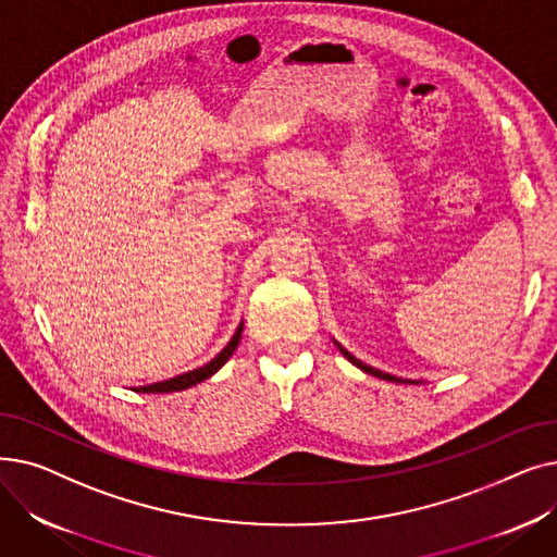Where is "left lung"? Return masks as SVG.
<instances>
[{"label": "left lung", "mask_w": 557, "mask_h": 557, "mask_svg": "<svg viewBox=\"0 0 557 557\" xmlns=\"http://www.w3.org/2000/svg\"><path fill=\"white\" fill-rule=\"evenodd\" d=\"M334 343H336V341H334ZM336 345H338V343H336ZM338 349H341L343 357H345L347 361H352L357 368H361V370H363V372H368V374H374V376H379V379H386V382H395V384H416V382H406V379H399V376H393V374H388V372H382V370H376V368L366 366L363 361H359V359H355L352 355H349L347 349H345V347H341V345H338Z\"/></svg>", "instance_id": "8db88e82"}]
</instances>
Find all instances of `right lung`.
<instances>
[{
  "label": "right lung",
  "mask_w": 557,
  "mask_h": 557,
  "mask_svg": "<svg viewBox=\"0 0 557 557\" xmlns=\"http://www.w3.org/2000/svg\"><path fill=\"white\" fill-rule=\"evenodd\" d=\"M242 332H244V323L237 327V332H234L230 343L221 349V352L210 363H205V366H200L196 370H189V372L178 374V376H173V379H166V382L139 386L137 393H175V391H185V388H191V386L205 382V379H210L214 372H219V368L234 355V349H237V345L242 341Z\"/></svg>",
  "instance_id": "add662e5"
}]
</instances>
